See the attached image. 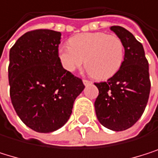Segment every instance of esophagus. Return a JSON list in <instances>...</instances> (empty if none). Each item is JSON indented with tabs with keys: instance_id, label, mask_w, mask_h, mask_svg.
Masks as SVG:
<instances>
[{
	"instance_id": "esophagus-1",
	"label": "esophagus",
	"mask_w": 158,
	"mask_h": 158,
	"mask_svg": "<svg viewBox=\"0 0 158 158\" xmlns=\"http://www.w3.org/2000/svg\"><path fill=\"white\" fill-rule=\"evenodd\" d=\"M83 84L85 85H91V82L89 81V80H83Z\"/></svg>"
}]
</instances>
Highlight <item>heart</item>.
I'll use <instances>...</instances> for the list:
<instances>
[{
	"instance_id": "b5f03b06",
	"label": "heart",
	"mask_w": 158,
	"mask_h": 158,
	"mask_svg": "<svg viewBox=\"0 0 158 158\" xmlns=\"http://www.w3.org/2000/svg\"><path fill=\"white\" fill-rule=\"evenodd\" d=\"M58 58L69 73H74L84 64L97 80H106L118 73L124 59L122 39L105 33H84L73 36L69 46L58 48Z\"/></svg>"
}]
</instances>
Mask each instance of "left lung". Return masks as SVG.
Listing matches in <instances>:
<instances>
[{
  "mask_svg": "<svg viewBox=\"0 0 158 158\" xmlns=\"http://www.w3.org/2000/svg\"><path fill=\"white\" fill-rule=\"evenodd\" d=\"M124 45L121 69L106 82L95 83L99 95L94 102L98 121L112 131H123L141 117L149 99L151 83L144 49L136 37L121 26H112Z\"/></svg>",
  "mask_w": 158,
  "mask_h": 158,
  "instance_id": "left-lung-1",
  "label": "left lung"
}]
</instances>
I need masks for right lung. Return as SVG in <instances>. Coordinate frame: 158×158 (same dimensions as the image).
I'll return each instance as SVG.
<instances>
[{
	"label": "right lung",
	"instance_id": "right-lung-1",
	"mask_svg": "<svg viewBox=\"0 0 158 158\" xmlns=\"http://www.w3.org/2000/svg\"><path fill=\"white\" fill-rule=\"evenodd\" d=\"M61 33L35 30L21 35L9 52L10 98L19 119L38 133L61 128L84 90L82 80L58 58Z\"/></svg>",
	"mask_w": 158,
	"mask_h": 158
}]
</instances>
